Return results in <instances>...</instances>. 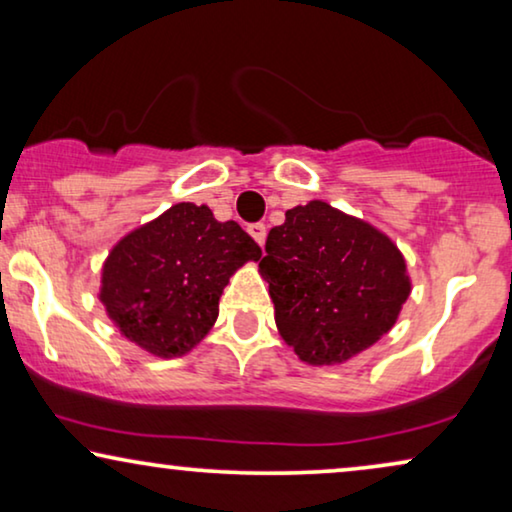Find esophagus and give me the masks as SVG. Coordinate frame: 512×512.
I'll use <instances>...</instances> for the list:
<instances>
[{
	"instance_id": "obj_1",
	"label": "esophagus",
	"mask_w": 512,
	"mask_h": 512,
	"mask_svg": "<svg viewBox=\"0 0 512 512\" xmlns=\"http://www.w3.org/2000/svg\"><path fill=\"white\" fill-rule=\"evenodd\" d=\"M249 235L254 237V240L263 247V244H265V235H268V230H265L263 223H254V226H249Z\"/></svg>"
}]
</instances>
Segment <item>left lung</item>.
Returning a JSON list of instances; mask_svg holds the SVG:
<instances>
[{
  "label": "left lung",
  "mask_w": 512,
  "mask_h": 512,
  "mask_svg": "<svg viewBox=\"0 0 512 512\" xmlns=\"http://www.w3.org/2000/svg\"><path fill=\"white\" fill-rule=\"evenodd\" d=\"M258 272L282 340L307 366H338L373 347L412 291L401 249L373 223L324 200L286 209Z\"/></svg>",
  "instance_id": "8db88e82"
}]
</instances>
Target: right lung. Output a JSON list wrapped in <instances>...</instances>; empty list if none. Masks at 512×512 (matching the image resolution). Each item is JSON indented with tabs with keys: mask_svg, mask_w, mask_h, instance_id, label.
Segmentation results:
<instances>
[{
	"mask_svg": "<svg viewBox=\"0 0 512 512\" xmlns=\"http://www.w3.org/2000/svg\"><path fill=\"white\" fill-rule=\"evenodd\" d=\"M261 247L235 221L177 202L125 233L100 270L97 298L123 338L158 359H177L205 340L219 298Z\"/></svg>",
	"mask_w": 512,
	"mask_h": 512,
	"instance_id": "add662e5",
	"label": "right lung"
}]
</instances>
